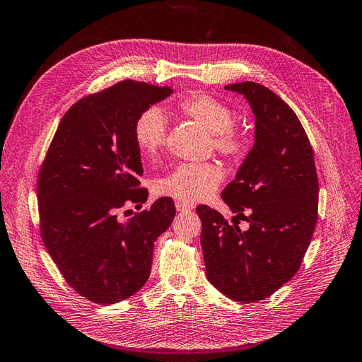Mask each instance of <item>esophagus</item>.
Here are the masks:
<instances>
[{
  "mask_svg": "<svg viewBox=\"0 0 362 362\" xmlns=\"http://www.w3.org/2000/svg\"><path fill=\"white\" fill-rule=\"evenodd\" d=\"M175 209L179 212H185V211H191L192 206L188 203H183V202H175Z\"/></svg>",
  "mask_w": 362,
  "mask_h": 362,
  "instance_id": "34e87169",
  "label": "esophagus"
}]
</instances>
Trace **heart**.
<instances>
[{"label":"heart","mask_w":362,"mask_h":362,"mask_svg":"<svg viewBox=\"0 0 362 362\" xmlns=\"http://www.w3.org/2000/svg\"><path fill=\"white\" fill-rule=\"evenodd\" d=\"M185 117L199 122L214 135V147L227 158H241L247 148L244 133L233 127L235 113L224 101L208 94H194L177 103ZM167 138V117L159 107L144 110L135 122V141L139 151L153 158L162 150ZM223 180V171L214 163H180L156 183L162 195L183 203L211 197Z\"/></svg>","instance_id":"1"}]
</instances>
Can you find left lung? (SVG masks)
Wrapping results in <instances>:
<instances>
[{"label": "left lung", "mask_w": 362, "mask_h": 362, "mask_svg": "<svg viewBox=\"0 0 362 362\" xmlns=\"http://www.w3.org/2000/svg\"><path fill=\"white\" fill-rule=\"evenodd\" d=\"M224 88L244 95L256 119L253 148L221 194L238 215L229 224L209 206L195 211L209 282L232 300L253 303L300 267L317 223L318 179L311 142L281 97L255 81ZM238 218L250 223L245 233Z\"/></svg>", "instance_id": "left-lung-1"}]
</instances>
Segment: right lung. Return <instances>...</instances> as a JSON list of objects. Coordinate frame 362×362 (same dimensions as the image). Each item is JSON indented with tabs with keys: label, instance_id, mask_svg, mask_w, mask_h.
I'll return each mask as SVG.
<instances>
[{
	"label": "right lung",
	"instance_id": "obj_1",
	"mask_svg": "<svg viewBox=\"0 0 362 362\" xmlns=\"http://www.w3.org/2000/svg\"><path fill=\"white\" fill-rule=\"evenodd\" d=\"M168 86L124 80L78 100L62 118L37 179L40 235L62 276L80 296L113 305L147 282L154 241L175 206L160 197L148 211L118 220V209L146 203L135 122Z\"/></svg>",
	"mask_w": 362,
	"mask_h": 362
}]
</instances>
